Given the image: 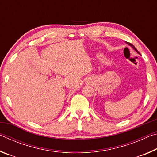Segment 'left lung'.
I'll list each match as a JSON object with an SVG mask.
<instances>
[{"mask_svg":"<svg viewBox=\"0 0 157 157\" xmlns=\"http://www.w3.org/2000/svg\"><path fill=\"white\" fill-rule=\"evenodd\" d=\"M127 44H128V45H129V46H132V47L133 48H134V49L135 50H136V52H137L138 53H139V51H138V50H137V49L136 48H135V47H134V46H133V45H132V44H130V43H129V42H127Z\"/></svg>","mask_w":157,"mask_h":157,"instance_id":"left-lung-1","label":"left lung"}]
</instances>
